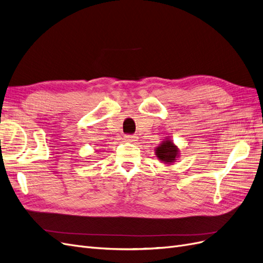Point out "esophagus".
<instances>
[{"label": "esophagus", "mask_w": 263, "mask_h": 263, "mask_svg": "<svg viewBox=\"0 0 263 263\" xmlns=\"http://www.w3.org/2000/svg\"><path fill=\"white\" fill-rule=\"evenodd\" d=\"M125 139L127 141H130V142H134L137 140V136L136 135H125Z\"/></svg>", "instance_id": "esophagus-1"}]
</instances>
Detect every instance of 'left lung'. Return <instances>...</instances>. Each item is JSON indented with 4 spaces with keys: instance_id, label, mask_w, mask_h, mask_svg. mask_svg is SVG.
Here are the masks:
<instances>
[{
    "instance_id": "8db88e82",
    "label": "left lung",
    "mask_w": 263,
    "mask_h": 263,
    "mask_svg": "<svg viewBox=\"0 0 263 263\" xmlns=\"http://www.w3.org/2000/svg\"><path fill=\"white\" fill-rule=\"evenodd\" d=\"M178 148L177 146H174V144L170 140L163 141V144H161L156 149V156L160 159L161 161L165 163H171L176 158L178 157Z\"/></svg>"
}]
</instances>
